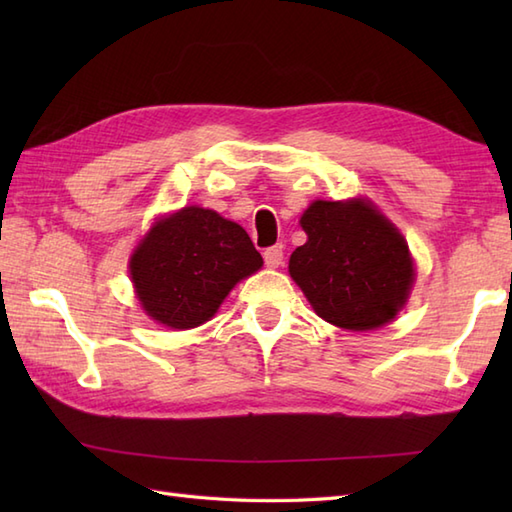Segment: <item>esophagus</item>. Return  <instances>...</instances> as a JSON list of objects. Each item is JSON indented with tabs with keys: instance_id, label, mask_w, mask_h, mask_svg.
<instances>
[{
	"instance_id": "obj_1",
	"label": "esophagus",
	"mask_w": 512,
	"mask_h": 512,
	"mask_svg": "<svg viewBox=\"0 0 512 512\" xmlns=\"http://www.w3.org/2000/svg\"><path fill=\"white\" fill-rule=\"evenodd\" d=\"M264 262L268 268H279L284 264V246L277 244V246H270L264 250Z\"/></svg>"
}]
</instances>
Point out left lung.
<instances>
[{
  "label": "left lung",
  "instance_id": "obj_1",
  "mask_svg": "<svg viewBox=\"0 0 512 512\" xmlns=\"http://www.w3.org/2000/svg\"><path fill=\"white\" fill-rule=\"evenodd\" d=\"M308 242L290 255V277L336 328H383L405 306L413 259L398 228L369 200L312 202L301 215Z\"/></svg>",
  "mask_w": 512,
  "mask_h": 512
}]
</instances>
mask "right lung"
<instances>
[{
	"label": "right lung",
	"mask_w": 512,
	"mask_h": 512,
	"mask_svg": "<svg viewBox=\"0 0 512 512\" xmlns=\"http://www.w3.org/2000/svg\"><path fill=\"white\" fill-rule=\"evenodd\" d=\"M262 264L242 226L211 209L184 206L140 239L129 275L147 317L189 330L209 321L237 281Z\"/></svg>",
	"instance_id": "add662e5"
}]
</instances>
